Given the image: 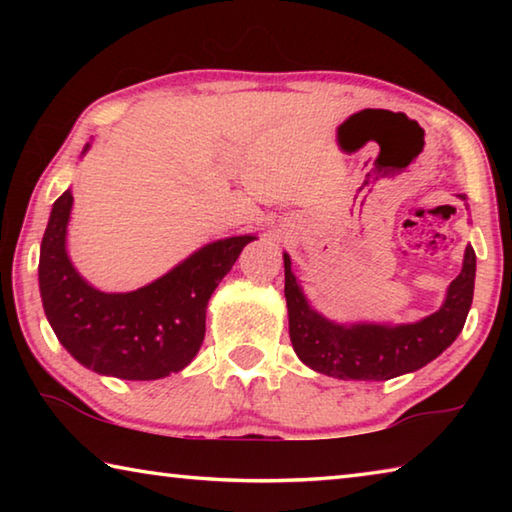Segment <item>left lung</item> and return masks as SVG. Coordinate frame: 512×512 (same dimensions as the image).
<instances>
[{"instance_id":"1","label":"left lung","mask_w":512,"mask_h":512,"mask_svg":"<svg viewBox=\"0 0 512 512\" xmlns=\"http://www.w3.org/2000/svg\"><path fill=\"white\" fill-rule=\"evenodd\" d=\"M465 201V196H461ZM476 255L465 248L463 268L449 284L436 314L406 325H341L318 314L302 293L284 253V296L289 309V336L300 361L320 375L336 379L386 381L420 370L456 341L474 296Z\"/></svg>"}]
</instances>
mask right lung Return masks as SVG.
<instances>
[{
	"label": "right lung",
	"instance_id": "obj_1",
	"mask_svg": "<svg viewBox=\"0 0 512 512\" xmlns=\"http://www.w3.org/2000/svg\"><path fill=\"white\" fill-rule=\"evenodd\" d=\"M90 149L85 144L83 153ZM74 196L51 207L40 244V298L63 348L99 375L149 381L192 363L205 339V311L214 289L255 235L212 241L158 280L128 293L94 289L67 255Z\"/></svg>",
	"mask_w": 512,
	"mask_h": 512
}]
</instances>
